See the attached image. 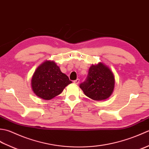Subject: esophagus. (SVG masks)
I'll return each instance as SVG.
<instances>
[{
  "instance_id": "obj_1",
  "label": "esophagus",
  "mask_w": 149,
  "mask_h": 149,
  "mask_svg": "<svg viewBox=\"0 0 149 149\" xmlns=\"http://www.w3.org/2000/svg\"><path fill=\"white\" fill-rule=\"evenodd\" d=\"M79 82H80V79H77L76 80L74 81V83L75 84H78L79 83Z\"/></svg>"
}]
</instances>
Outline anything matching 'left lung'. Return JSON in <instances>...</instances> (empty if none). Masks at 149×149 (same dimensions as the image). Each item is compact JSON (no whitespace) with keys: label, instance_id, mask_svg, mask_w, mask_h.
Masks as SVG:
<instances>
[{"label":"left lung","instance_id":"1","mask_svg":"<svg viewBox=\"0 0 149 149\" xmlns=\"http://www.w3.org/2000/svg\"><path fill=\"white\" fill-rule=\"evenodd\" d=\"M79 87L84 93L95 100L107 99L115 87V77L111 70L102 63L91 65L86 79Z\"/></svg>","mask_w":149,"mask_h":149}]
</instances>
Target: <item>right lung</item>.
Masks as SVG:
<instances>
[{
  "label": "right lung",
  "instance_id": "obj_1",
  "mask_svg": "<svg viewBox=\"0 0 149 149\" xmlns=\"http://www.w3.org/2000/svg\"><path fill=\"white\" fill-rule=\"evenodd\" d=\"M72 83L54 61H46L34 72L31 86L36 95L44 100H50L61 93Z\"/></svg>",
  "mask_w": 149,
  "mask_h": 149
}]
</instances>
